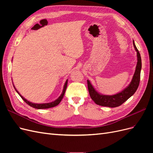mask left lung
Wrapping results in <instances>:
<instances>
[{
  "label": "left lung",
  "instance_id": "1",
  "mask_svg": "<svg viewBox=\"0 0 153 153\" xmlns=\"http://www.w3.org/2000/svg\"><path fill=\"white\" fill-rule=\"evenodd\" d=\"M133 43L134 48L137 52V60L138 62L137 64L135 74H134L133 79L128 87L123 90L122 92H119L112 96H107V95H102L99 94L98 92H96L95 89L92 87L90 82L87 80V87L91 99L94 101V103L97 105L103 106H108V107L114 108L117 107L120 105H121L124 103L127 100H128L130 97L134 94V93L137 90L138 85H139L140 80V71L142 68V61L140 54L137 48L135 43L133 41Z\"/></svg>",
  "mask_w": 153,
  "mask_h": 153
}]
</instances>
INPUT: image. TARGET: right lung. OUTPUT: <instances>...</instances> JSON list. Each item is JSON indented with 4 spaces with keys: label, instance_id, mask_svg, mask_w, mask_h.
<instances>
[{
    "label": "right lung",
    "instance_id": "1",
    "mask_svg": "<svg viewBox=\"0 0 153 153\" xmlns=\"http://www.w3.org/2000/svg\"><path fill=\"white\" fill-rule=\"evenodd\" d=\"M67 85H68V80L66 81L65 82V84H64V89H63V91L62 92L61 95L59 96V98L56 100L55 101H53V102H51V103H43V104H38V103H32L31 102H29V101H27V100H25L24 97L22 96L19 92H18V91L16 89L15 87L14 86V88H15V91L18 92V94H19L21 98H22V100H24L25 102L27 104L29 105V106H32V107H33L34 108H37V109H43V108H52V107H53V106H57V105H59L60 103V102H61V100H62L63 97H64V93H65L66 92V88H67Z\"/></svg>",
    "mask_w": 153,
    "mask_h": 153
}]
</instances>
